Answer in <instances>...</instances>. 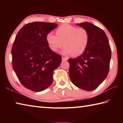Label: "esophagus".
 Listing matches in <instances>:
<instances>
[{
    "mask_svg": "<svg viewBox=\"0 0 123 123\" xmlns=\"http://www.w3.org/2000/svg\"><path fill=\"white\" fill-rule=\"evenodd\" d=\"M62 60L63 61H67V60H68V59L67 58L64 57H62Z\"/></svg>",
    "mask_w": 123,
    "mask_h": 123,
    "instance_id": "esophagus-1",
    "label": "esophagus"
}]
</instances>
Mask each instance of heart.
Masks as SVG:
<instances>
[{"mask_svg":"<svg viewBox=\"0 0 123 123\" xmlns=\"http://www.w3.org/2000/svg\"><path fill=\"white\" fill-rule=\"evenodd\" d=\"M55 32L56 35L50 32L46 36L48 46L54 52H57L63 44L62 54L77 57L82 55L88 46L89 35L85 28L64 24L59 27Z\"/></svg>","mask_w":123,"mask_h":123,"instance_id":"b5f03b06","label":"heart"}]
</instances>
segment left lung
Instances as JSON below:
<instances>
[{
    "instance_id": "obj_1",
    "label": "left lung",
    "mask_w": 123,
    "mask_h": 123,
    "mask_svg": "<svg viewBox=\"0 0 123 123\" xmlns=\"http://www.w3.org/2000/svg\"><path fill=\"white\" fill-rule=\"evenodd\" d=\"M77 25L88 31L89 42L82 55L68 59L69 78L76 87L93 91L104 81L109 73L111 49L106 35L102 29L88 22Z\"/></svg>"
}]
</instances>
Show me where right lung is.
I'll use <instances>...</instances> for the list:
<instances>
[{"instance_id": "right-lung-1", "label": "right lung", "mask_w": 123, "mask_h": 123, "mask_svg": "<svg viewBox=\"0 0 123 123\" xmlns=\"http://www.w3.org/2000/svg\"><path fill=\"white\" fill-rule=\"evenodd\" d=\"M58 25L32 22L17 34L11 49L12 67L20 83L34 92L47 89L53 81V72L62 62L61 55L50 49L46 36Z\"/></svg>"}]
</instances>
